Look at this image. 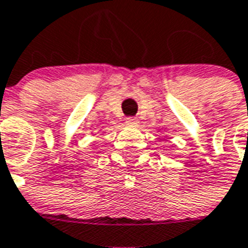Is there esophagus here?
Wrapping results in <instances>:
<instances>
[{
    "label": "esophagus",
    "mask_w": 248,
    "mask_h": 248,
    "mask_svg": "<svg viewBox=\"0 0 248 248\" xmlns=\"http://www.w3.org/2000/svg\"><path fill=\"white\" fill-rule=\"evenodd\" d=\"M126 124H129V126H138L139 121L137 118H134V117H129V118H126Z\"/></svg>",
    "instance_id": "34e87169"
}]
</instances>
